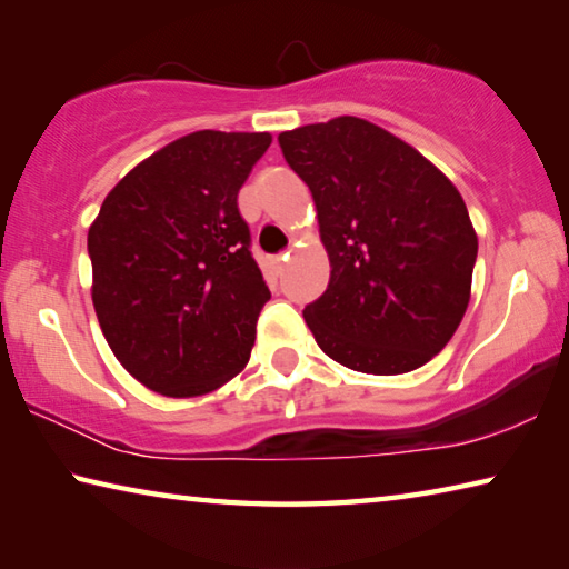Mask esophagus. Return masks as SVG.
<instances>
[{"instance_id": "obj_1", "label": "esophagus", "mask_w": 569, "mask_h": 569, "mask_svg": "<svg viewBox=\"0 0 569 569\" xmlns=\"http://www.w3.org/2000/svg\"><path fill=\"white\" fill-rule=\"evenodd\" d=\"M286 261H288V253H286V256H276V258H273V268H276V271H278V273H281V271H283V266H286Z\"/></svg>"}]
</instances>
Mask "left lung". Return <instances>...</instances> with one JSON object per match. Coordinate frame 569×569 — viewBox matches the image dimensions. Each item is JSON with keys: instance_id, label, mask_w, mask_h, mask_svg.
I'll use <instances>...</instances> for the list:
<instances>
[{"instance_id": "1", "label": "left lung", "mask_w": 569, "mask_h": 569, "mask_svg": "<svg viewBox=\"0 0 569 569\" xmlns=\"http://www.w3.org/2000/svg\"><path fill=\"white\" fill-rule=\"evenodd\" d=\"M311 190L331 278L303 319L346 369H419L459 329L471 296L477 233L465 200L419 150L341 114L278 134Z\"/></svg>"}]
</instances>
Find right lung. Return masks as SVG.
Returning <instances> with one entry per match:
<instances>
[{
	"label": "right lung",
	"instance_id": "1",
	"mask_svg": "<svg viewBox=\"0 0 569 569\" xmlns=\"http://www.w3.org/2000/svg\"><path fill=\"white\" fill-rule=\"evenodd\" d=\"M271 140L182 134L138 162L92 220L100 329L128 373L162 397H203L250 359L271 291L248 250L238 190Z\"/></svg>",
	"mask_w": 569,
	"mask_h": 569
}]
</instances>
